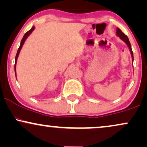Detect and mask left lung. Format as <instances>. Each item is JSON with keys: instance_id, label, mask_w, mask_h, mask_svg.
<instances>
[{"instance_id": "obj_1", "label": "left lung", "mask_w": 147, "mask_h": 147, "mask_svg": "<svg viewBox=\"0 0 147 147\" xmlns=\"http://www.w3.org/2000/svg\"><path fill=\"white\" fill-rule=\"evenodd\" d=\"M116 34L117 36L119 37V38L121 39L123 41H124L126 43V45H127V47H129V51H130V53H131V57H132V62L134 61V55H133V51H132V49H131V45H130V42H129V38H128V37L126 36V35L124 34V33L122 32L121 30L119 28H117V32H116Z\"/></svg>"}]
</instances>
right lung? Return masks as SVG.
Segmentation results:
<instances>
[{"label":"right lung","instance_id":"add662e5","mask_svg":"<svg viewBox=\"0 0 147 147\" xmlns=\"http://www.w3.org/2000/svg\"><path fill=\"white\" fill-rule=\"evenodd\" d=\"M34 28H35L34 26H32V28L29 31H28V32L26 33L25 34H24V36H23V38H22V39L21 40V43H20L19 49H18V52H17V54H16V61H15V73H16V63H17V60H18V55H19L20 50H21V49L22 48V46H23V45L24 43V42H25L26 39V38H28V36L31 33H32V32L33 30H34Z\"/></svg>","mask_w":147,"mask_h":147}]
</instances>
